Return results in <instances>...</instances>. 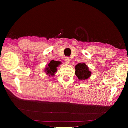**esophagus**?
Listing matches in <instances>:
<instances>
[{
  "mask_svg": "<svg viewBox=\"0 0 128 128\" xmlns=\"http://www.w3.org/2000/svg\"><path fill=\"white\" fill-rule=\"evenodd\" d=\"M70 58L68 57V56H66V57L65 58L64 61H65V62H66V64H69V62H70Z\"/></svg>",
  "mask_w": 128,
  "mask_h": 128,
  "instance_id": "obj_1",
  "label": "esophagus"
}]
</instances>
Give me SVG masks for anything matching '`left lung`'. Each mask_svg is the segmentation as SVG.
<instances>
[{"label": "left lung", "instance_id": "1", "mask_svg": "<svg viewBox=\"0 0 128 128\" xmlns=\"http://www.w3.org/2000/svg\"><path fill=\"white\" fill-rule=\"evenodd\" d=\"M75 73L80 80L88 79L91 76V72L86 65L84 62H80L76 66Z\"/></svg>", "mask_w": 128, "mask_h": 128}]
</instances>
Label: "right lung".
Returning a JSON list of instances; mask_svg holds the SVG:
<instances>
[{
	"mask_svg": "<svg viewBox=\"0 0 128 128\" xmlns=\"http://www.w3.org/2000/svg\"><path fill=\"white\" fill-rule=\"evenodd\" d=\"M60 64L59 62H56L54 61V60H51L50 62L48 64V66H47L46 68V70H45V72H46V73L49 76H53L54 75V73H55L56 70H57V69H56V67L58 66Z\"/></svg>",
	"mask_w": 128,
	"mask_h": 128,
	"instance_id": "obj_1",
	"label": "right lung"
}]
</instances>
